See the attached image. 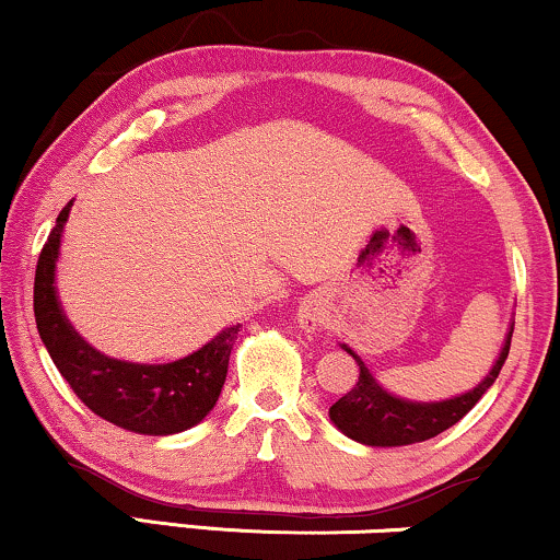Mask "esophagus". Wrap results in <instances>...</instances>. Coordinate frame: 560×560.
Returning <instances> with one entry per match:
<instances>
[{
  "instance_id": "esophagus-1",
  "label": "esophagus",
  "mask_w": 560,
  "mask_h": 560,
  "mask_svg": "<svg viewBox=\"0 0 560 560\" xmlns=\"http://www.w3.org/2000/svg\"><path fill=\"white\" fill-rule=\"evenodd\" d=\"M299 322H301V329H306V332H319L324 327V312L316 303H303L299 308Z\"/></svg>"
}]
</instances>
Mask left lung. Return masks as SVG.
<instances>
[{
	"label": "left lung",
	"mask_w": 560,
	"mask_h": 560,
	"mask_svg": "<svg viewBox=\"0 0 560 560\" xmlns=\"http://www.w3.org/2000/svg\"><path fill=\"white\" fill-rule=\"evenodd\" d=\"M509 345H512V335L506 337V345H503L491 374L482 378L472 392L444 399V402H407V399L386 395L382 386L374 382V376L369 374L361 358L350 348H345L355 358L361 374H358L353 389L329 407V418L335 420V425L340 428L345 436L369 446H405L439 436L441 431L459 423L472 410L475 402L486 395L488 386L499 378L501 365L509 355Z\"/></svg>",
	"instance_id": "obj_1"
}]
</instances>
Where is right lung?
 I'll return each mask as SVG.
<instances>
[{"instance_id": "obj_1", "label": "right lung", "mask_w": 560, "mask_h": 560, "mask_svg": "<svg viewBox=\"0 0 560 560\" xmlns=\"http://www.w3.org/2000/svg\"><path fill=\"white\" fill-rule=\"evenodd\" d=\"M69 205L40 248L33 285V312L38 335L59 374L95 416L148 436H168L197 425L212 410L223 389L233 340L241 324L228 327L197 353L174 363H127L101 355L69 327L61 314L54 267Z\"/></svg>"}]
</instances>
